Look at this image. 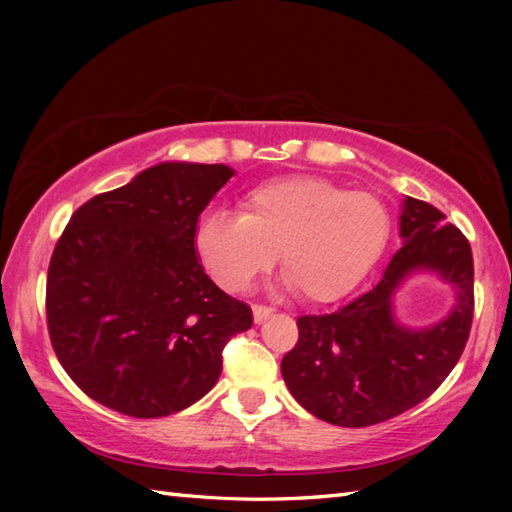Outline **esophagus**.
Masks as SVG:
<instances>
[{
  "label": "esophagus",
  "mask_w": 512,
  "mask_h": 512,
  "mask_svg": "<svg viewBox=\"0 0 512 512\" xmlns=\"http://www.w3.org/2000/svg\"><path fill=\"white\" fill-rule=\"evenodd\" d=\"M273 312H275L273 308L262 306V303H255V306H253V319H255V323H264Z\"/></svg>",
  "instance_id": "1"
}]
</instances>
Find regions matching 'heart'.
Instances as JSON below:
<instances>
[{"label": "heart", "instance_id": "1", "mask_svg": "<svg viewBox=\"0 0 512 512\" xmlns=\"http://www.w3.org/2000/svg\"><path fill=\"white\" fill-rule=\"evenodd\" d=\"M389 235L391 215L378 195L319 176H284L246 191L237 215L206 213L193 242L206 273L228 292L246 290L279 253L301 299L332 303L361 284Z\"/></svg>", "mask_w": 512, "mask_h": 512}]
</instances>
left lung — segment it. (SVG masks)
I'll return each instance as SVG.
<instances>
[{"label":"left lung","instance_id":"obj_1","mask_svg":"<svg viewBox=\"0 0 512 512\" xmlns=\"http://www.w3.org/2000/svg\"><path fill=\"white\" fill-rule=\"evenodd\" d=\"M402 248L378 284L332 314L297 319L299 341L281 361L290 394L312 416L369 427L429 398L460 361L473 321V253L460 228L416 198L402 200ZM413 272H436L456 290L449 318L407 329L393 295Z\"/></svg>","mask_w":512,"mask_h":512}]
</instances>
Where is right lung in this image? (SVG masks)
<instances>
[{"label": "right lung", "mask_w": 512, "mask_h": 512, "mask_svg": "<svg viewBox=\"0 0 512 512\" xmlns=\"http://www.w3.org/2000/svg\"><path fill=\"white\" fill-rule=\"evenodd\" d=\"M233 173L160 162L70 217L48 268V332L65 372L101 405L134 418L187 409L220 378L228 339L253 325L193 242Z\"/></svg>", "instance_id": "1"}]
</instances>
